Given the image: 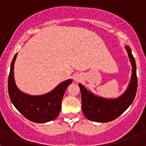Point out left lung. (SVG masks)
Returning <instances> with one entry per match:
<instances>
[{
  "mask_svg": "<svg viewBox=\"0 0 146 146\" xmlns=\"http://www.w3.org/2000/svg\"><path fill=\"white\" fill-rule=\"evenodd\" d=\"M127 50L131 64V77L128 88L121 96L116 99H105L94 95L79 84L82 97V110L85 117L95 122H110L120 116L133 102L137 88V77L135 60L129 46Z\"/></svg>",
  "mask_w": 146,
  "mask_h": 146,
  "instance_id": "left-lung-1",
  "label": "left lung"
}]
</instances>
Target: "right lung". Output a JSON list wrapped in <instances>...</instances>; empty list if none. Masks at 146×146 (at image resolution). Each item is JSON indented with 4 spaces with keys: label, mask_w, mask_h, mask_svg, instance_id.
<instances>
[{
    "label": "right lung",
    "mask_w": 146,
    "mask_h": 146,
    "mask_svg": "<svg viewBox=\"0 0 146 146\" xmlns=\"http://www.w3.org/2000/svg\"><path fill=\"white\" fill-rule=\"evenodd\" d=\"M15 54L10 67L8 91L14 106L23 116L35 123H46L57 118L61 110V102L67 87L72 83L69 79L60 82L52 91L40 96H31L18 88L14 77Z\"/></svg>",
    "instance_id": "right-lung-1"
}]
</instances>
